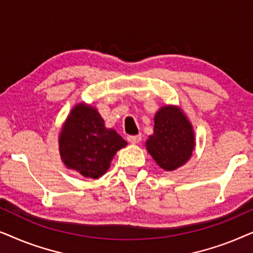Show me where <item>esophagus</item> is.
<instances>
[{
	"label": "esophagus",
	"instance_id": "34e87169",
	"mask_svg": "<svg viewBox=\"0 0 253 253\" xmlns=\"http://www.w3.org/2000/svg\"><path fill=\"white\" fill-rule=\"evenodd\" d=\"M126 139L130 144H138L141 139V136L140 134H137V136H127Z\"/></svg>",
	"mask_w": 253,
	"mask_h": 253
}]
</instances>
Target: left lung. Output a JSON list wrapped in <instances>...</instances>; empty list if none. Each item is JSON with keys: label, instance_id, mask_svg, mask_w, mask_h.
I'll return each mask as SVG.
<instances>
[{"label": "left lung", "instance_id": "left-lung-1", "mask_svg": "<svg viewBox=\"0 0 253 253\" xmlns=\"http://www.w3.org/2000/svg\"><path fill=\"white\" fill-rule=\"evenodd\" d=\"M146 150L164 170L184 166L196 147L195 130L181 107L165 105L155 113L153 133L145 143Z\"/></svg>", "mask_w": 253, "mask_h": 253}]
</instances>
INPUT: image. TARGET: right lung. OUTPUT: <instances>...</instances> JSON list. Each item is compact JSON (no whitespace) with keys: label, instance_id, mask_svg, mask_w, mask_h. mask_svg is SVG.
<instances>
[{"label":"right lung","instance_id":"add662e5","mask_svg":"<svg viewBox=\"0 0 253 253\" xmlns=\"http://www.w3.org/2000/svg\"><path fill=\"white\" fill-rule=\"evenodd\" d=\"M127 143L106 127L98 109L86 102L72 107L58 134V151L65 167L86 178L105 175L117 151Z\"/></svg>","mask_w":253,"mask_h":253}]
</instances>
